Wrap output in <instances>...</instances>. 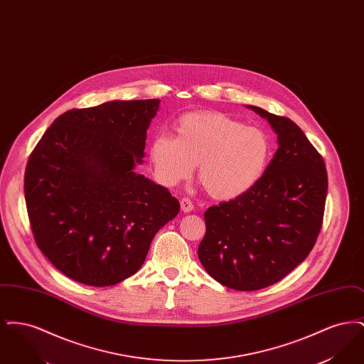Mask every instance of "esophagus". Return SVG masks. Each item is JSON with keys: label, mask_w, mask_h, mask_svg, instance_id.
<instances>
[{"label": "esophagus", "mask_w": 364, "mask_h": 364, "mask_svg": "<svg viewBox=\"0 0 364 364\" xmlns=\"http://www.w3.org/2000/svg\"><path fill=\"white\" fill-rule=\"evenodd\" d=\"M180 208H181V210H183L184 213H190V211L193 210V205H192L191 199H188V198H183V199L180 200Z\"/></svg>", "instance_id": "obj_1"}]
</instances>
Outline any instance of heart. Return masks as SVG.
Instances as JSON below:
<instances>
[{"label":"heart","mask_w":364,"mask_h":364,"mask_svg":"<svg viewBox=\"0 0 364 364\" xmlns=\"http://www.w3.org/2000/svg\"><path fill=\"white\" fill-rule=\"evenodd\" d=\"M272 156L267 135L220 112H191L176 122V138L158 134L150 146L156 180L174 187L198 177L210 196L235 199L252 190L266 173Z\"/></svg>","instance_id":"obj_1"}]
</instances>
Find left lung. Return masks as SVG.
<instances>
[{"label":"left lung","instance_id":"1","mask_svg":"<svg viewBox=\"0 0 364 364\" xmlns=\"http://www.w3.org/2000/svg\"><path fill=\"white\" fill-rule=\"evenodd\" d=\"M277 134L278 149L252 190L211 206L198 257L236 291H257L289 274L311 252L323 223L325 161L291 119L248 106Z\"/></svg>","mask_w":364,"mask_h":364}]
</instances>
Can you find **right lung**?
I'll use <instances>...</instances> for the list:
<instances>
[{"instance_id":"obj_1","label":"right lung","mask_w":364,"mask_h":364,"mask_svg":"<svg viewBox=\"0 0 364 364\" xmlns=\"http://www.w3.org/2000/svg\"><path fill=\"white\" fill-rule=\"evenodd\" d=\"M159 100L113 101L57 117L35 146L24 196L35 242L63 274L109 287L141 267L178 214L171 192L135 165Z\"/></svg>"}]
</instances>
